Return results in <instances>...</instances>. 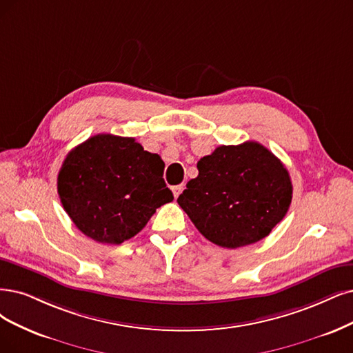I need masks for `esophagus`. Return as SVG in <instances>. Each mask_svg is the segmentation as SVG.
<instances>
[{"mask_svg":"<svg viewBox=\"0 0 353 353\" xmlns=\"http://www.w3.org/2000/svg\"><path fill=\"white\" fill-rule=\"evenodd\" d=\"M183 189H185V185H177V186H173L172 188V190H173V194H174V198H179V194L183 192Z\"/></svg>","mask_w":353,"mask_h":353,"instance_id":"34e87169","label":"esophagus"}]
</instances>
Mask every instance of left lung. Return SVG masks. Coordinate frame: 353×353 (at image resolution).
Returning <instances> with one entry per match:
<instances>
[{"label":"left lung","instance_id":"8db88e82","mask_svg":"<svg viewBox=\"0 0 353 353\" xmlns=\"http://www.w3.org/2000/svg\"><path fill=\"white\" fill-rule=\"evenodd\" d=\"M177 203L205 239L225 249L269 236L292 201L288 170L262 143L221 145L198 161Z\"/></svg>","mask_w":353,"mask_h":353}]
</instances>
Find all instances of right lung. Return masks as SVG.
Masks as SVG:
<instances>
[{
	"instance_id": "right-lung-1",
	"label": "right lung",
	"mask_w": 353,
	"mask_h": 353,
	"mask_svg": "<svg viewBox=\"0 0 353 353\" xmlns=\"http://www.w3.org/2000/svg\"><path fill=\"white\" fill-rule=\"evenodd\" d=\"M160 155L135 138L99 134L71 150L58 174L65 212L87 237L121 244L147 225L173 193L163 179Z\"/></svg>"
}]
</instances>
